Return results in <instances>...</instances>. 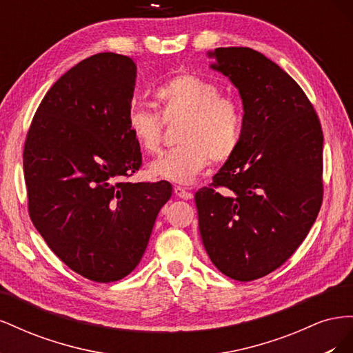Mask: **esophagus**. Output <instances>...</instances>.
I'll return each instance as SVG.
<instances>
[{
  "mask_svg": "<svg viewBox=\"0 0 353 353\" xmlns=\"http://www.w3.org/2000/svg\"><path fill=\"white\" fill-rule=\"evenodd\" d=\"M174 191H175V194H176L179 199H184V200L193 199V193H191V191H188V190H185L184 187L176 185V187L174 188Z\"/></svg>",
  "mask_w": 353,
  "mask_h": 353,
  "instance_id": "34e87169",
  "label": "esophagus"
}]
</instances>
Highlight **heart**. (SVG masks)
<instances>
[{"label":"heart","instance_id":"obj_1","mask_svg":"<svg viewBox=\"0 0 353 353\" xmlns=\"http://www.w3.org/2000/svg\"><path fill=\"white\" fill-rule=\"evenodd\" d=\"M160 114L141 105L128 113V128L137 144L148 154L160 152L163 144V122L183 119L178 132L179 147L150 165V174L178 184L193 181L210 159L227 162L237 152L243 113L240 103L228 94H219L218 85L196 77L176 74L154 92Z\"/></svg>","mask_w":353,"mask_h":353}]
</instances>
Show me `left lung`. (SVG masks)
I'll list each match as a JSON object with an SVG mask.
<instances>
[{
  "label": "left lung",
  "instance_id": "left-lung-1",
  "mask_svg": "<svg viewBox=\"0 0 353 353\" xmlns=\"http://www.w3.org/2000/svg\"><path fill=\"white\" fill-rule=\"evenodd\" d=\"M239 88L237 152L196 196L210 261L227 276L253 281L275 271L307 236L323 205V128L297 82L248 47L209 52Z\"/></svg>",
  "mask_w": 353,
  "mask_h": 353
}]
</instances>
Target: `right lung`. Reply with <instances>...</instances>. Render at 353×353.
Segmentation results:
<instances>
[{
	"mask_svg": "<svg viewBox=\"0 0 353 353\" xmlns=\"http://www.w3.org/2000/svg\"><path fill=\"white\" fill-rule=\"evenodd\" d=\"M132 59L99 52L52 85L23 148L30 221L69 268L95 283L122 280L140 263L168 181L128 183L143 165L128 128Z\"/></svg>",
	"mask_w": 353,
	"mask_h": 353,
	"instance_id": "obj_1",
	"label": "right lung"
}]
</instances>
